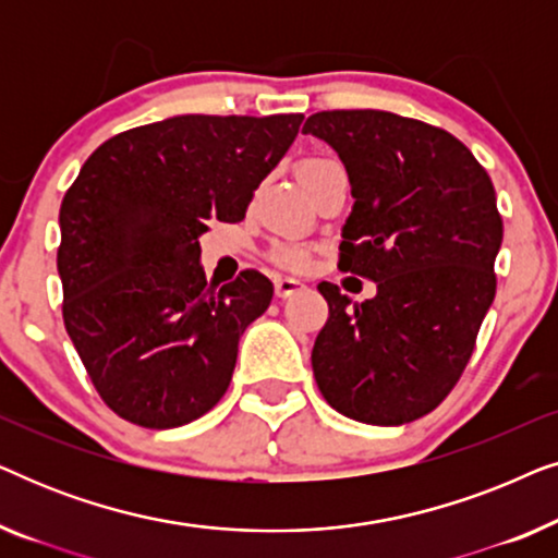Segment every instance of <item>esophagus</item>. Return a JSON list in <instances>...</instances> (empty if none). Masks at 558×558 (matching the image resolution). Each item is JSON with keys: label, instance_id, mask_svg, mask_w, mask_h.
<instances>
[{"label": "esophagus", "instance_id": "esophagus-1", "mask_svg": "<svg viewBox=\"0 0 558 558\" xmlns=\"http://www.w3.org/2000/svg\"><path fill=\"white\" fill-rule=\"evenodd\" d=\"M302 289H304V281L296 279V277H277V279H274V292H277V296H281V300H287V296L302 292Z\"/></svg>", "mask_w": 558, "mask_h": 558}]
</instances>
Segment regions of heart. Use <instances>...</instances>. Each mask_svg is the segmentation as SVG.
Instances as JSON below:
<instances>
[{
	"label": "heart",
	"instance_id": "1",
	"mask_svg": "<svg viewBox=\"0 0 558 558\" xmlns=\"http://www.w3.org/2000/svg\"><path fill=\"white\" fill-rule=\"evenodd\" d=\"M327 162H330V159H304L300 165V174L315 170V167H323ZM274 258H277L281 266H287V269H302V266L307 264V248L296 246V243H284V246L274 251Z\"/></svg>",
	"mask_w": 558,
	"mask_h": 558
}]
</instances>
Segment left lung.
Here are the masks:
<instances>
[{
	"instance_id": "8db88e82",
	"label": "left lung",
	"mask_w": 558,
	"mask_h": 558,
	"mask_svg": "<svg viewBox=\"0 0 558 558\" xmlns=\"http://www.w3.org/2000/svg\"><path fill=\"white\" fill-rule=\"evenodd\" d=\"M302 132L330 144L350 180L340 269L376 281L365 302L317 287L330 317L312 348L315 380L342 416L409 424L460 380L495 300V187L457 136L399 113L319 111Z\"/></svg>"
}]
</instances>
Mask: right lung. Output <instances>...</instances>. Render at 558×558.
<instances>
[{
  "instance_id": "1",
  "label": "right lung",
  "mask_w": 558,
  "mask_h": 558,
  "mask_svg": "<svg viewBox=\"0 0 558 558\" xmlns=\"http://www.w3.org/2000/svg\"><path fill=\"white\" fill-rule=\"evenodd\" d=\"M302 113H185L121 132L60 205L63 319L106 407L147 429L201 418L231 384L239 340L274 284H208L201 235L239 223L292 147Z\"/></svg>"
}]
</instances>
